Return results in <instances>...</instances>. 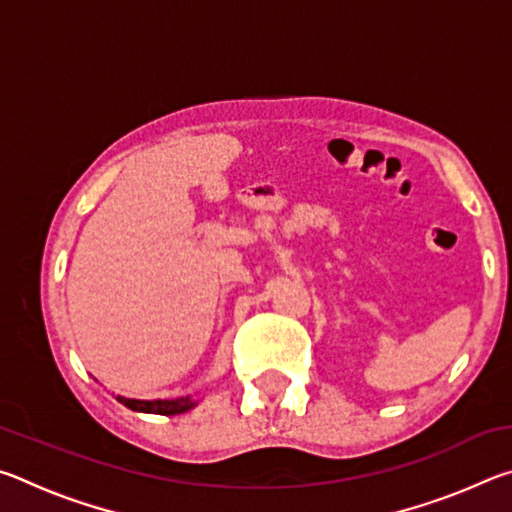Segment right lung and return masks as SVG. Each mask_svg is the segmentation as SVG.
I'll return each instance as SVG.
<instances>
[{"mask_svg": "<svg viewBox=\"0 0 512 512\" xmlns=\"http://www.w3.org/2000/svg\"><path fill=\"white\" fill-rule=\"evenodd\" d=\"M117 400L124 406H128L131 411L155 413V415H178L196 406V402L189 400V397H176V400H128V397L117 395Z\"/></svg>", "mask_w": 512, "mask_h": 512, "instance_id": "right-lung-1", "label": "right lung"}]
</instances>
